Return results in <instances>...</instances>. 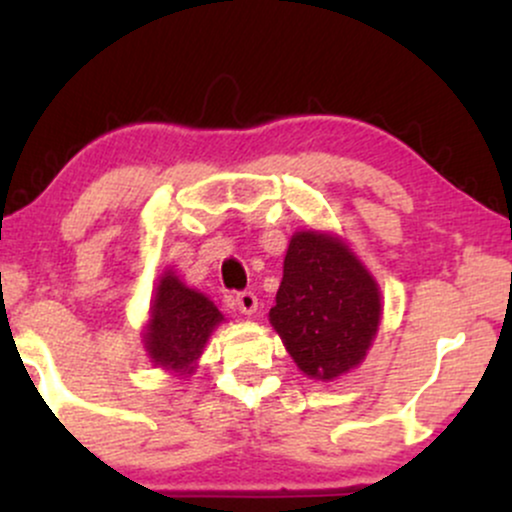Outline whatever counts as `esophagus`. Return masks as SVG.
Segmentation results:
<instances>
[{
  "label": "esophagus",
  "mask_w": 512,
  "mask_h": 512,
  "mask_svg": "<svg viewBox=\"0 0 512 512\" xmlns=\"http://www.w3.org/2000/svg\"><path fill=\"white\" fill-rule=\"evenodd\" d=\"M233 305H236L240 313L252 315L257 310V296L252 291H240L233 296Z\"/></svg>",
  "instance_id": "obj_1"
}]
</instances>
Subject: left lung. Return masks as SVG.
Wrapping results in <instances>:
<instances>
[{
    "mask_svg": "<svg viewBox=\"0 0 512 512\" xmlns=\"http://www.w3.org/2000/svg\"><path fill=\"white\" fill-rule=\"evenodd\" d=\"M269 320L305 375L334 380L363 361L378 332V284L337 238L296 233Z\"/></svg>",
    "mask_w": 512,
    "mask_h": 512,
    "instance_id": "obj_1",
    "label": "left lung"
}]
</instances>
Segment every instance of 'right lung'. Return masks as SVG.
I'll return each mask as SVG.
<instances>
[{
  "label": "right lung",
  "mask_w": 512,
  "mask_h": 512,
  "mask_svg": "<svg viewBox=\"0 0 512 512\" xmlns=\"http://www.w3.org/2000/svg\"><path fill=\"white\" fill-rule=\"evenodd\" d=\"M223 320L214 303L202 293L187 289L178 276L166 274L151 305L146 349L163 368L187 370L202 354L211 330Z\"/></svg>",
  "instance_id": "1"
}]
</instances>
